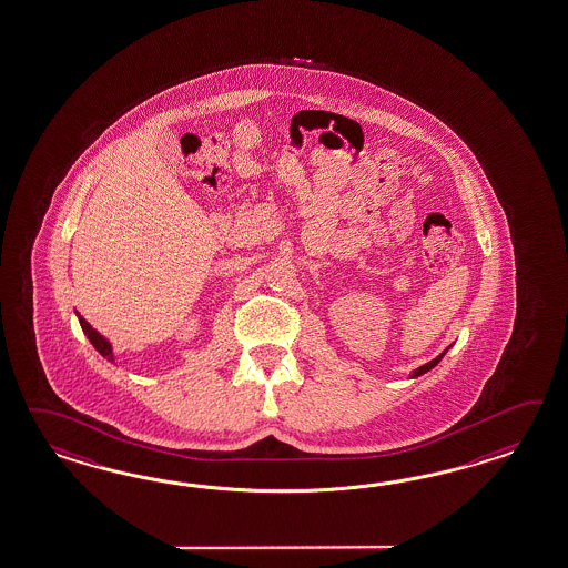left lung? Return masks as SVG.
<instances>
[{
  "label": "left lung",
  "instance_id": "8db88e82",
  "mask_svg": "<svg viewBox=\"0 0 568 568\" xmlns=\"http://www.w3.org/2000/svg\"><path fill=\"white\" fill-rule=\"evenodd\" d=\"M442 357H443V353H442V355H439V357H437V359H433V361H430V363H427V365H423V367H418V369H415V372H413V377H418V375L427 374V372H429L430 367H435V365H437V363H439V361H442Z\"/></svg>",
  "mask_w": 568,
  "mask_h": 568
}]
</instances>
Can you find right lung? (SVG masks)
Returning <instances> with one entry per match:
<instances>
[{"instance_id":"obj_1","label":"right lung","mask_w":568,"mask_h":568,"mask_svg":"<svg viewBox=\"0 0 568 568\" xmlns=\"http://www.w3.org/2000/svg\"><path fill=\"white\" fill-rule=\"evenodd\" d=\"M78 318H80L83 334L88 336V341L94 345V348H97L98 353H100L104 359H109L112 363V361H114V355H112L111 343H109V341H106L102 334L97 333V331H94V328H92V326H90V324H88V322H85V320H83L80 314H78Z\"/></svg>"}]
</instances>
